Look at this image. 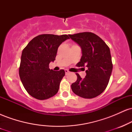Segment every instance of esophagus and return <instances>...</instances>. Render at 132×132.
Listing matches in <instances>:
<instances>
[{"label": "esophagus", "instance_id": "esophagus-1", "mask_svg": "<svg viewBox=\"0 0 132 132\" xmlns=\"http://www.w3.org/2000/svg\"><path fill=\"white\" fill-rule=\"evenodd\" d=\"M64 71H65V74H66V75H67L69 73V71H68V69H65Z\"/></svg>", "mask_w": 132, "mask_h": 132}]
</instances>
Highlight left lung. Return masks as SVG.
<instances>
[{
  "label": "left lung",
  "instance_id": "1",
  "mask_svg": "<svg viewBox=\"0 0 132 132\" xmlns=\"http://www.w3.org/2000/svg\"><path fill=\"white\" fill-rule=\"evenodd\" d=\"M69 37L81 48L82 56L77 65L87 68L84 79L76 74L77 81L71 84L72 92L85 99L95 97L107 87L112 71L109 48L101 38L91 32L69 35Z\"/></svg>",
  "mask_w": 132,
  "mask_h": 132
}]
</instances>
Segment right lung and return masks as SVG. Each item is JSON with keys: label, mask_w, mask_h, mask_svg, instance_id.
I'll use <instances>...</instances> for the list:
<instances>
[{"label": "right lung", "mask_w": 132, "mask_h": 132, "mask_svg": "<svg viewBox=\"0 0 132 132\" xmlns=\"http://www.w3.org/2000/svg\"><path fill=\"white\" fill-rule=\"evenodd\" d=\"M68 39L66 35H40L33 38L22 51L19 76L23 87L33 97L47 99L58 91L65 71L50 69L49 64L55 60L59 46Z\"/></svg>", "instance_id": "obj_1"}]
</instances>
